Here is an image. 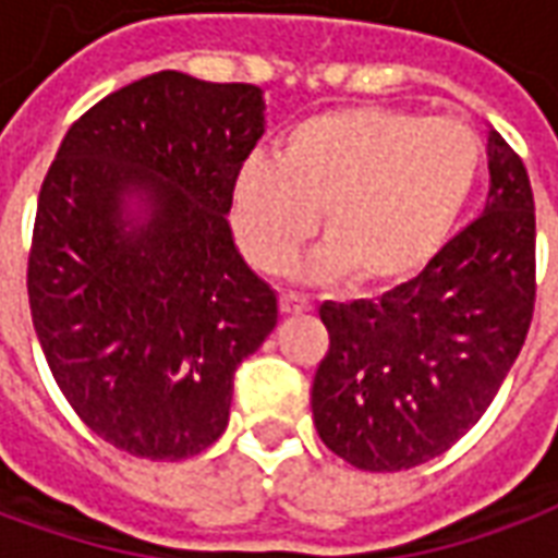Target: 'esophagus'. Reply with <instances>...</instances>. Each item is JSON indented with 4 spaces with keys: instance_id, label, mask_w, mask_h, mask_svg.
Masks as SVG:
<instances>
[{
    "instance_id": "obj_1",
    "label": "esophagus",
    "mask_w": 558,
    "mask_h": 558,
    "mask_svg": "<svg viewBox=\"0 0 558 558\" xmlns=\"http://www.w3.org/2000/svg\"><path fill=\"white\" fill-rule=\"evenodd\" d=\"M280 311L283 314H307V311H314V304H311V299L299 295V292H283L280 295Z\"/></svg>"
}]
</instances>
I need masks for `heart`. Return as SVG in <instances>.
<instances>
[{"label":"heart","instance_id":"obj_1","mask_svg":"<svg viewBox=\"0 0 558 558\" xmlns=\"http://www.w3.org/2000/svg\"><path fill=\"white\" fill-rule=\"evenodd\" d=\"M484 146L457 119L398 107H347L292 125L275 158H247L232 184L244 256L278 271L319 227L314 275L383 290L439 254L478 182Z\"/></svg>","mask_w":558,"mask_h":558}]
</instances>
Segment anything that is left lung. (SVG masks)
Returning a JSON list of instances; mask_svg holds the SVG:
<instances>
[{
  "label": "left lung",
  "instance_id": "obj_1",
  "mask_svg": "<svg viewBox=\"0 0 558 558\" xmlns=\"http://www.w3.org/2000/svg\"><path fill=\"white\" fill-rule=\"evenodd\" d=\"M490 194L418 278L376 302L319 307L328 352L311 410L319 439L367 472L442 454L484 415L535 314V199L523 160L487 140Z\"/></svg>",
  "mask_w": 558,
  "mask_h": 558
}]
</instances>
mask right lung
<instances>
[{"label":"right lung","instance_id":"obj_1","mask_svg":"<svg viewBox=\"0 0 558 558\" xmlns=\"http://www.w3.org/2000/svg\"><path fill=\"white\" fill-rule=\"evenodd\" d=\"M263 107L251 83L158 71L80 116L44 175L32 326L71 410L128 454L184 460L215 442L235 367L278 323L227 223ZM134 190L149 220L125 231Z\"/></svg>","mask_w":558,"mask_h":558}]
</instances>
